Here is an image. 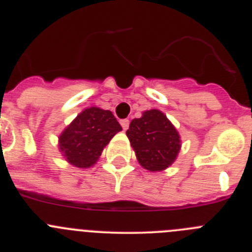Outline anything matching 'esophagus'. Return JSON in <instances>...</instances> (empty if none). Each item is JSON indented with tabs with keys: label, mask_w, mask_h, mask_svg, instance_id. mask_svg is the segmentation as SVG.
I'll use <instances>...</instances> for the list:
<instances>
[{
	"label": "esophagus",
	"mask_w": 252,
	"mask_h": 252,
	"mask_svg": "<svg viewBox=\"0 0 252 252\" xmlns=\"http://www.w3.org/2000/svg\"><path fill=\"white\" fill-rule=\"evenodd\" d=\"M120 124H121V126H122V128H124V130H127L128 126H130V120L124 119V120H121V121H120Z\"/></svg>",
	"instance_id": "obj_1"
}]
</instances>
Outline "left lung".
I'll use <instances>...</instances> for the list:
<instances>
[{"mask_svg":"<svg viewBox=\"0 0 252 252\" xmlns=\"http://www.w3.org/2000/svg\"><path fill=\"white\" fill-rule=\"evenodd\" d=\"M126 135L139 162L150 171L168 168L179 153V133L158 110L146 111L142 117L132 120Z\"/></svg>","mask_w":252,"mask_h":252,"instance_id":"obj_1","label":"left lung"}]
</instances>
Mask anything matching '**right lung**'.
Masks as SVG:
<instances>
[{
	"mask_svg": "<svg viewBox=\"0 0 252 252\" xmlns=\"http://www.w3.org/2000/svg\"><path fill=\"white\" fill-rule=\"evenodd\" d=\"M121 130L111 111L91 107L79 113L60 135V151L77 168H88L98 160L104 146Z\"/></svg>",
	"mask_w": 252,
	"mask_h": 252,
	"instance_id": "1",
	"label": "right lung"
}]
</instances>
